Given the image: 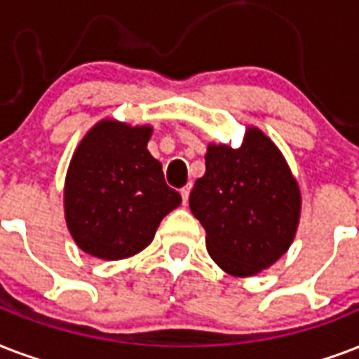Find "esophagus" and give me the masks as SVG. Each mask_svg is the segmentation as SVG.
I'll return each mask as SVG.
<instances>
[{"label":"esophagus","mask_w":359,"mask_h":359,"mask_svg":"<svg viewBox=\"0 0 359 359\" xmlns=\"http://www.w3.org/2000/svg\"><path fill=\"white\" fill-rule=\"evenodd\" d=\"M189 194H191V185H185V187L182 189V200H183V204H187V202H189Z\"/></svg>","instance_id":"34e87169"}]
</instances>
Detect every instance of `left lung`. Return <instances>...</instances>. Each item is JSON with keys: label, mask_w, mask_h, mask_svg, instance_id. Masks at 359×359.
Returning <instances> with one entry per match:
<instances>
[{"label": "left lung", "mask_w": 359, "mask_h": 359, "mask_svg": "<svg viewBox=\"0 0 359 359\" xmlns=\"http://www.w3.org/2000/svg\"><path fill=\"white\" fill-rule=\"evenodd\" d=\"M299 204L286 161L258 129L247 130L238 149L211 144L205 174L189 196L208 252L236 277L258 273L285 255L298 229Z\"/></svg>", "instance_id": "left-lung-1"}]
</instances>
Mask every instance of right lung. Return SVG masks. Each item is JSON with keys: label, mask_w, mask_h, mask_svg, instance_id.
<instances>
[{"label": "right lung", "mask_w": 359, "mask_h": 359, "mask_svg": "<svg viewBox=\"0 0 359 359\" xmlns=\"http://www.w3.org/2000/svg\"><path fill=\"white\" fill-rule=\"evenodd\" d=\"M149 127L104 119L80 142L65 182V219L82 251L102 260L133 257L151 243L182 196L148 151Z\"/></svg>", "instance_id": "add662e5"}]
</instances>
